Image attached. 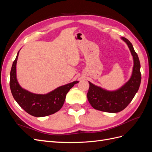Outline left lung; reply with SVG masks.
<instances>
[{
  "label": "left lung",
  "instance_id": "8db88e82",
  "mask_svg": "<svg viewBox=\"0 0 152 152\" xmlns=\"http://www.w3.org/2000/svg\"><path fill=\"white\" fill-rule=\"evenodd\" d=\"M121 39L127 44L134 61L130 79L121 88L111 91L104 89L89 82V89L87 94V99L94 109L102 112L117 113L126 108L134 98L141 84V66L139 58L130 41L125 37Z\"/></svg>",
  "mask_w": 152,
  "mask_h": 152
}]
</instances>
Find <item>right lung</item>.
<instances>
[{"label":"right lung","mask_w":152,"mask_h":152,"mask_svg":"<svg viewBox=\"0 0 152 152\" xmlns=\"http://www.w3.org/2000/svg\"><path fill=\"white\" fill-rule=\"evenodd\" d=\"M18 51L10 73V88L14 99L25 112L32 116L41 117L57 112L65 102L66 95L79 81H74L52 91L45 94L32 93L20 86L16 79V63Z\"/></svg>","instance_id":"add662e5"}]
</instances>
